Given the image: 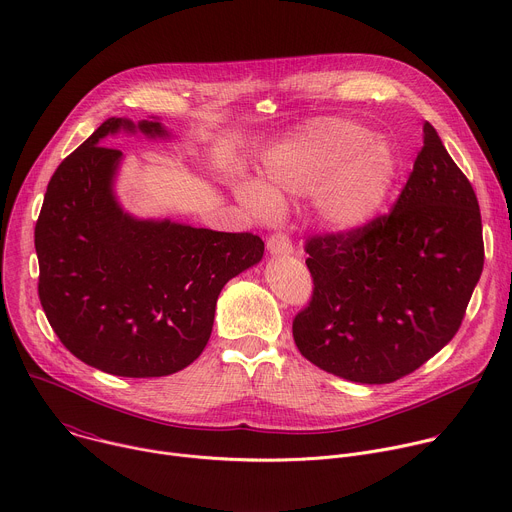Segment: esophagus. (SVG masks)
I'll list each match as a JSON object with an SVG mask.
<instances>
[{
	"instance_id": "esophagus-1",
	"label": "esophagus",
	"mask_w": 512,
	"mask_h": 512,
	"mask_svg": "<svg viewBox=\"0 0 512 512\" xmlns=\"http://www.w3.org/2000/svg\"><path fill=\"white\" fill-rule=\"evenodd\" d=\"M267 251L275 257H285L294 253V247H291V241L285 235H271L267 239Z\"/></svg>"
}]
</instances>
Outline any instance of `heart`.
<instances>
[{"instance_id":"b5f03b06","label":"heart","mask_w":512,"mask_h":512,"mask_svg":"<svg viewBox=\"0 0 512 512\" xmlns=\"http://www.w3.org/2000/svg\"><path fill=\"white\" fill-rule=\"evenodd\" d=\"M401 158L367 125L320 117L285 133L263 154V182L243 180L237 198L257 216L281 212V196H312L318 221L354 235L377 223L399 180Z\"/></svg>"}]
</instances>
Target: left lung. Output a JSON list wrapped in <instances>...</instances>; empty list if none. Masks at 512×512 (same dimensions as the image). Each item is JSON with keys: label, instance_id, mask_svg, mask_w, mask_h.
<instances>
[{"label": "left lung", "instance_id": "1", "mask_svg": "<svg viewBox=\"0 0 512 512\" xmlns=\"http://www.w3.org/2000/svg\"><path fill=\"white\" fill-rule=\"evenodd\" d=\"M306 251L314 296L294 320L300 352L346 381L393 383L462 324L484 265L474 188L425 121L393 212L354 235L314 237Z\"/></svg>", "mask_w": 512, "mask_h": 512}]
</instances>
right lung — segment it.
Masks as SVG:
<instances>
[{
    "label": "right lung",
    "mask_w": 512,
    "mask_h": 512,
    "mask_svg": "<svg viewBox=\"0 0 512 512\" xmlns=\"http://www.w3.org/2000/svg\"><path fill=\"white\" fill-rule=\"evenodd\" d=\"M117 133L172 137L158 117H109L56 168L34 231L38 296L60 342L89 367L166 377L200 356L221 289L265 245L127 212L115 192L123 152L105 145Z\"/></svg>",
    "instance_id": "add662e5"
}]
</instances>
